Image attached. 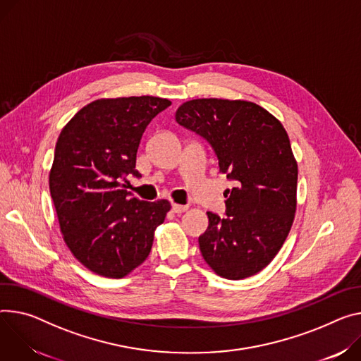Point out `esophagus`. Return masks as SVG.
Masks as SVG:
<instances>
[{
	"mask_svg": "<svg viewBox=\"0 0 361 361\" xmlns=\"http://www.w3.org/2000/svg\"><path fill=\"white\" fill-rule=\"evenodd\" d=\"M188 209V206H183V204H177V203H173V212L174 213H183V212H185Z\"/></svg>",
	"mask_w": 361,
	"mask_h": 361,
	"instance_id": "esophagus-1",
	"label": "esophagus"
}]
</instances>
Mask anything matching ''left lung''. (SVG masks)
I'll return each mask as SVG.
<instances>
[{"instance_id":"8db88e82","label":"left lung","mask_w":361,"mask_h":361,"mask_svg":"<svg viewBox=\"0 0 361 361\" xmlns=\"http://www.w3.org/2000/svg\"><path fill=\"white\" fill-rule=\"evenodd\" d=\"M176 121L209 141L235 184L224 191L227 217L207 213L199 238L206 264L226 279L256 275L281 250L297 210L298 164L283 125L253 102L217 97L184 102Z\"/></svg>"}]
</instances>
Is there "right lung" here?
Returning <instances> with one entry per match:
<instances>
[{
	"mask_svg": "<svg viewBox=\"0 0 361 361\" xmlns=\"http://www.w3.org/2000/svg\"><path fill=\"white\" fill-rule=\"evenodd\" d=\"M169 99L104 97L83 106L61 129L49 187L64 243L96 275L123 278L148 257L169 200L142 202L121 188L135 170L147 125Z\"/></svg>",
	"mask_w": 361,
	"mask_h": 361,
	"instance_id": "add662e5",
	"label": "right lung"
}]
</instances>
